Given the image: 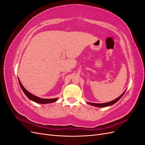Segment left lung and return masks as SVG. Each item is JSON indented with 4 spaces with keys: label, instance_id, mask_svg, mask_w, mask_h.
Listing matches in <instances>:
<instances>
[{
    "label": "left lung",
    "instance_id": "obj_1",
    "mask_svg": "<svg viewBox=\"0 0 145 145\" xmlns=\"http://www.w3.org/2000/svg\"><path fill=\"white\" fill-rule=\"evenodd\" d=\"M125 91L120 96V97H118L117 99H115V100H114L111 101V102H107V103H90V102H88V103L91 105H93V106H97V107H106V106H110V105H113V104H114L115 103H116L118 100L121 99V97H122L123 95V94H125Z\"/></svg>",
    "mask_w": 145,
    "mask_h": 145
}]
</instances>
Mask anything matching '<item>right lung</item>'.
Here are the masks:
<instances>
[{"label":"right lung","instance_id":"right-lung-1","mask_svg":"<svg viewBox=\"0 0 145 145\" xmlns=\"http://www.w3.org/2000/svg\"><path fill=\"white\" fill-rule=\"evenodd\" d=\"M18 79H19L20 86L21 87L22 89V91H24V93H25V94L27 96L28 98H29L30 100L34 101V102L38 103H41V104H46V103L54 102H56V100H57V98H56V99H41V98H39V97H37V96L34 95L32 94H31L30 93H29L28 91L26 90L25 88L23 86V85H22V83H21V82L19 80V78H18Z\"/></svg>","mask_w":145,"mask_h":145}]
</instances>
